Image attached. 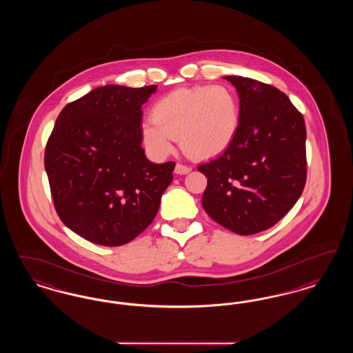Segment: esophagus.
Instances as JSON below:
<instances>
[{
	"instance_id": "obj_1",
	"label": "esophagus",
	"mask_w": 353,
	"mask_h": 353,
	"mask_svg": "<svg viewBox=\"0 0 353 353\" xmlns=\"http://www.w3.org/2000/svg\"><path fill=\"white\" fill-rule=\"evenodd\" d=\"M190 170H192L190 167L184 165V164H181V163H177L176 167H174V173H176V174H188Z\"/></svg>"
}]
</instances>
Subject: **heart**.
I'll list each match as a JSON object with an SVG mask.
<instances>
[{"mask_svg":"<svg viewBox=\"0 0 353 353\" xmlns=\"http://www.w3.org/2000/svg\"><path fill=\"white\" fill-rule=\"evenodd\" d=\"M152 121L141 124L145 147L157 156L173 150L179 137L183 151L199 160L226 151L239 128V101L223 84L179 88L152 107Z\"/></svg>","mask_w":353,"mask_h":353,"instance_id":"obj_1","label":"heart"}]
</instances>
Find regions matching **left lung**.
Instances as JSON below:
<instances>
[{
  "label": "left lung",
  "mask_w": 353,
  "mask_h": 353,
  "mask_svg": "<svg viewBox=\"0 0 353 353\" xmlns=\"http://www.w3.org/2000/svg\"><path fill=\"white\" fill-rule=\"evenodd\" d=\"M239 97V128L232 145L201 164L208 179L202 208L221 226L252 235L274 226L305 185V124L278 88L252 78L225 77Z\"/></svg>",
  "instance_id": "left-lung-1"
}]
</instances>
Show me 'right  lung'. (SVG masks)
Masks as SVG:
<instances>
[{
  "label": "right lung",
  "instance_id": "right-lung-1",
  "mask_svg": "<svg viewBox=\"0 0 353 353\" xmlns=\"http://www.w3.org/2000/svg\"><path fill=\"white\" fill-rule=\"evenodd\" d=\"M156 88L98 87L57 118L45 151L52 201L68 229L92 243L131 242L173 180L176 164H154L141 147V105Z\"/></svg>",
  "mask_w": 353,
  "mask_h": 353
}]
</instances>
